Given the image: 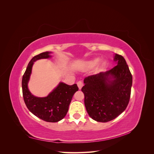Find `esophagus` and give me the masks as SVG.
<instances>
[{"label":"esophagus","mask_w":154,"mask_h":154,"mask_svg":"<svg viewBox=\"0 0 154 154\" xmlns=\"http://www.w3.org/2000/svg\"><path fill=\"white\" fill-rule=\"evenodd\" d=\"M77 85H78V87L79 88V89L80 90L81 88H82L83 85V82L82 81H79V82H77Z\"/></svg>","instance_id":"34e87169"}]
</instances>
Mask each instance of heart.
I'll use <instances>...</instances> for the list:
<instances>
[{
    "label": "heart",
    "instance_id": "heart-1",
    "mask_svg": "<svg viewBox=\"0 0 154 154\" xmlns=\"http://www.w3.org/2000/svg\"><path fill=\"white\" fill-rule=\"evenodd\" d=\"M100 58L96 57L93 58L90 60H88L87 61L83 62V67L85 69H92L94 67L96 66L99 63V66L101 67H105L106 65V61L105 60H102L100 62Z\"/></svg>",
    "mask_w": 154,
    "mask_h": 154
}]
</instances>
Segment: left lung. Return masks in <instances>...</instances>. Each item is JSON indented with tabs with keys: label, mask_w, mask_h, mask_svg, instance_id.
<instances>
[{
	"label": "left lung",
	"mask_w": 154,
	"mask_h": 154,
	"mask_svg": "<svg viewBox=\"0 0 154 154\" xmlns=\"http://www.w3.org/2000/svg\"><path fill=\"white\" fill-rule=\"evenodd\" d=\"M117 66L83 80L82 91L88 114L98 122H108L126 109L130 100L132 76L125 58L114 54Z\"/></svg>",
	"instance_id": "8db88e82"
}]
</instances>
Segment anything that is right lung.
Returning <instances> with one entry per match:
<instances>
[{
  "label": "right lung",
  "instance_id": "obj_1",
  "mask_svg": "<svg viewBox=\"0 0 154 154\" xmlns=\"http://www.w3.org/2000/svg\"><path fill=\"white\" fill-rule=\"evenodd\" d=\"M51 53L46 51L35 56L31 60L22 77V87L24 102L31 112L45 122L54 123L66 116L72 96L78 91V87L76 84L69 85L60 82L45 97H37L30 92L28 83L34 62L40 59L51 58Z\"/></svg>",
  "mask_w": 154,
  "mask_h": 154
}]
</instances>
